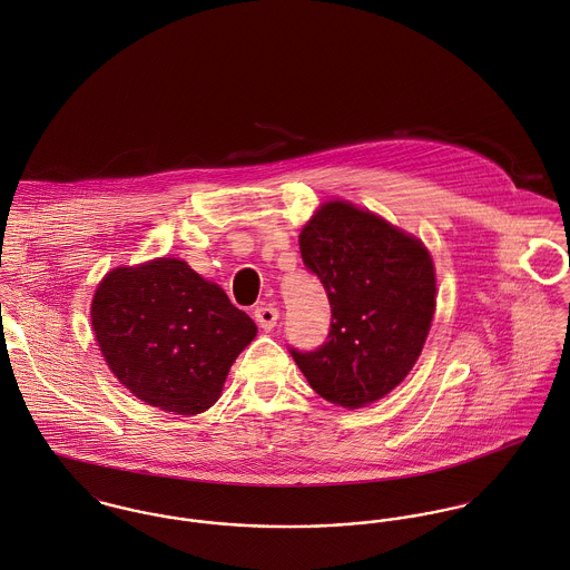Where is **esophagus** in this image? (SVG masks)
<instances>
[{
  "mask_svg": "<svg viewBox=\"0 0 570 570\" xmlns=\"http://www.w3.org/2000/svg\"><path fill=\"white\" fill-rule=\"evenodd\" d=\"M255 320L259 322L263 331H272L276 326V320H278V309L272 307V305H259L255 309Z\"/></svg>",
  "mask_w": 570,
  "mask_h": 570,
  "instance_id": "obj_1",
  "label": "esophagus"
}]
</instances>
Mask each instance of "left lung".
<instances>
[{"label": "left lung", "mask_w": 570, "mask_h": 570, "mask_svg": "<svg viewBox=\"0 0 570 570\" xmlns=\"http://www.w3.org/2000/svg\"><path fill=\"white\" fill-rule=\"evenodd\" d=\"M301 255L331 303L328 340L289 348L328 403L360 410L414 367L435 311V269L414 235L344 200L326 203L301 230Z\"/></svg>", "instance_id": "obj_1"}]
</instances>
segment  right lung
<instances>
[{
    "label": "right lung",
    "mask_w": 570,
    "mask_h": 570,
    "mask_svg": "<svg viewBox=\"0 0 570 570\" xmlns=\"http://www.w3.org/2000/svg\"><path fill=\"white\" fill-rule=\"evenodd\" d=\"M91 324L119 383L178 415L207 412L257 335L219 285L171 257L108 272L91 303Z\"/></svg>",
    "instance_id": "right-lung-1"
}]
</instances>
